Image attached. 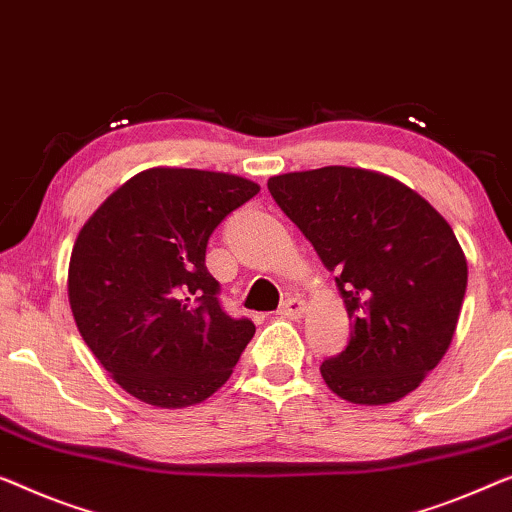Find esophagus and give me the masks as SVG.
Instances as JSON below:
<instances>
[{
  "mask_svg": "<svg viewBox=\"0 0 512 512\" xmlns=\"http://www.w3.org/2000/svg\"><path fill=\"white\" fill-rule=\"evenodd\" d=\"M305 309H307V302L298 298V295H293V298H286L284 302H281L277 314L281 318H291V321H293V318H300L302 314H305Z\"/></svg>",
  "mask_w": 512,
  "mask_h": 512,
  "instance_id": "1",
  "label": "esophagus"
}]
</instances>
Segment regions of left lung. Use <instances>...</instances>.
<instances>
[{"label": "left lung", "mask_w": 512, "mask_h": 512, "mask_svg": "<svg viewBox=\"0 0 512 512\" xmlns=\"http://www.w3.org/2000/svg\"><path fill=\"white\" fill-rule=\"evenodd\" d=\"M268 189L337 272L351 318L323 381L353 404L409 395L446 355L464 302L469 272L453 228L406 184L365 168L286 173Z\"/></svg>", "instance_id": "1"}]
</instances>
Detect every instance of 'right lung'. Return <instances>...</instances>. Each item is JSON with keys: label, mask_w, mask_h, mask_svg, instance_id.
Listing matches in <instances>:
<instances>
[{"label": "right lung", "mask_w": 512, "mask_h": 512, "mask_svg": "<svg viewBox=\"0 0 512 512\" xmlns=\"http://www.w3.org/2000/svg\"><path fill=\"white\" fill-rule=\"evenodd\" d=\"M261 187L238 175L150 168L106 198L69 263L73 318L103 369L140 402L180 409L221 388L254 337L228 316L207 240Z\"/></svg>", "instance_id": "right-lung-1"}]
</instances>
